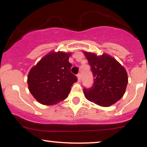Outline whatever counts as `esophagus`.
<instances>
[{"label": "esophagus", "mask_w": 147, "mask_h": 147, "mask_svg": "<svg viewBox=\"0 0 147 147\" xmlns=\"http://www.w3.org/2000/svg\"><path fill=\"white\" fill-rule=\"evenodd\" d=\"M77 78H78V80L80 82V81L81 80V74H78L77 75Z\"/></svg>", "instance_id": "1"}]
</instances>
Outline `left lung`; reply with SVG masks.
I'll use <instances>...</instances> for the list:
<instances>
[{
    "label": "left lung",
    "instance_id": "left-lung-1",
    "mask_svg": "<svg viewBox=\"0 0 147 147\" xmlns=\"http://www.w3.org/2000/svg\"><path fill=\"white\" fill-rule=\"evenodd\" d=\"M94 76V84L90 89H84L88 100L101 107H109L121 99L125 94L128 76L127 71L115 58L104 53L84 51Z\"/></svg>",
    "mask_w": 147,
    "mask_h": 147
}]
</instances>
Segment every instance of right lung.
I'll return each mask as SVG.
<instances>
[{"instance_id": "add662e5", "label": "right lung", "mask_w": 147, "mask_h": 147, "mask_svg": "<svg viewBox=\"0 0 147 147\" xmlns=\"http://www.w3.org/2000/svg\"><path fill=\"white\" fill-rule=\"evenodd\" d=\"M70 56L71 53L51 51L29 71V90L40 104L53 105L68 97L71 86L78 80L71 73Z\"/></svg>"}]
</instances>
